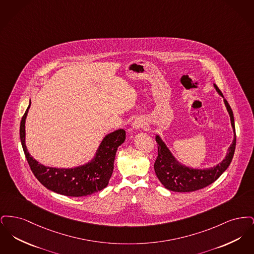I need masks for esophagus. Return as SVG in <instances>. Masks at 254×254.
Listing matches in <instances>:
<instances>
[{"label":"esophagus","mask_w":254,"mask_h":254,"mask_svg":"<svg viewBox=\"0 0 254 254\" xmlns=\"http://www.w3.org/2000/svg\"><path fill=\"white\" fill-rule=\"evenodd\" d=\"M145 126V122L143 118H137L135 119V121L132 123L133 129H140L142 127H144Z\"/></svg>","instance_id":"esophagus-1"}]
</instances>
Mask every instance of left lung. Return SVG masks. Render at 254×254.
<instances>
[{
	"instance_id": "1",
	"label": "left lung",
	"mask_w": 254,
	"mask_h": 254,
	"mask_svg": "<svg viewBox=\"0 0 254 254\" xmlns=\"http://www.w3.org/2000/svg\"><path fill=\"white\" fill-rule=\"evenodd\" d=\"M216 91L224 98L222 92L214 84ZM225 106L230 114L231 127L233 128L234 138L232 144L230 145L229 150L225 159L213 168L209 169H192L179 163L176 158L172 155L169 147L163 142L161 137L156 135L155 139L158 145V156L154 170L159 181L169 190L176 192H190L201 189H204L208 185L216 181L222 175V173L229 168L231 160L234 155L236 145V133L234 126V117L228 101L224 99Z\"/></svg>"
}]
</instances>
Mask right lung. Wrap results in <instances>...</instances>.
Segmentation results:
<instances>
[{"mask_svg": "<svg viewBox=\"0 0 254 254\" xmlns=\"http://www.w3.org/2000/svg\"><path fill=\"white\" fill-rule=\"evenodd\" d=\"M31 103L25 110L20 126V138L28 165L39 182L56 193L82 197L105 189L112 175L118 147L126 140V131L117 129L106 135L91 161L71 169H58L39 164L27 151L25 145V119Z\"/></svg>", "mask_w": 254, "mask_h": 254, "instance_id": "1", "label": "right lung"}]
</instances>
